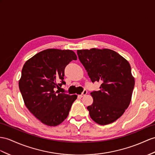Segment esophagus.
<instances>
[{
  "mask_svg": "<svg viewBox=\"0 0 155 155\" xmlns=\"http://www.w3.org/2000/svg\"><path fill=\"white\" fill-rule=\"evenodd\" d=\"M87 91L86 89H85V90H84V91L82 92V93L81 94L80 96L81 97H84L85 95H87Z\"/></svg>",
  "mask_w": 155,
  "mask_h": 155,
  "instance_id": "1",
  "label": "esophagus"
}]
</instances>
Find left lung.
<instances>
[{
  "label": "left lung",
  "instance_id": "obj_1",
  "mask_svg": "<svg viewBox=\"0 0 155 155\" xmlns=\"http://www.w3.org/2000/svg\"><path fill=\"white\" fill-rule=\"evenodd\" d=\"M77 54L91 80L101 82L93 91V103L87 107L91 119L100 125L115 122L129 107L135 80L130 63L108 48L78 50Z\"/></svg>",
  "mask_w": 155,
  "mask_h": 155
}]
</instances>
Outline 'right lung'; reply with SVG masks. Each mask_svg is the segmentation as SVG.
<instances>
[{"mask_svg":"<svg viewBox=\"0 0 155 155\" xmlns=\"http://www.w3.org/2000/svg\"><path fill=\"white\" fill-rule=\"evenodd\" d=\"M77 56L71 50L48 48L25 62L19 81L25 105L43 124L56 126L68 116L76 95L60 93L64 69Z\"/></svg>","mask_w":155,"mask_h":155,"instance_id":"add662e5","label":"right lung"}]
</instances>
